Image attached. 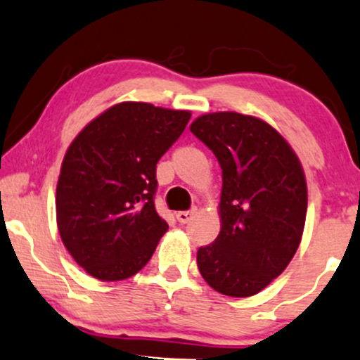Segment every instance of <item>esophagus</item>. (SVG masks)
I'll use <instances>...</instances> for the list:
<instances>
[{
    "mask_svg": "<svg viewBox=\"0 0 360 360\" xmlns=\"http://www.w3.org/2000/svg\"><path fill=\"white\" fill-rule=\"evenodd\" d=\"M196 214H198V210L193 208V210H189V212H177L176 218L179 223H189L194 217H196Z\"/></svg>",
    "mask_w": 360,
    "mask_h": 360,
    "instance_id": "obj_1",
    "label": "esophagus"
}]
</instances>
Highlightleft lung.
<instances>
[{"label":"left lung","instance_id":"left-lung-1","mask_svg":"<svg viewBox=\"0 0 360 360\" xmlns=\"http://www.w3.org/2000/svg\"><path fill=\"white\" fill-rule=\"evenodd\" d=\"M189 128L218 159L223 179L221 229L198 250V269L221 295L254 296L300 247L308 206L303 167L286 139L250 115L206 113Z\"/></svg>","mask_w":360,"mask_h":360}]
</instances>
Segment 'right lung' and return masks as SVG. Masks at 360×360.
<instances>
[{
    "label": "right lung",
    "instance_id": "add662e5",
    "mask_svg": "<svg viewBox=\"0 0 360 360\" xmlns=\"http://www.w3.org/2000/svg\"><path fill=\"white\" fill-rule=\"evenodd\" d=\"M191 113L123 101L72 140L57 181L62 243L93 278L122 281L150 260L166 220L155 212V167Z\"/></svg>",
    "mask_w": 360,
    "mask_h": 360
}]
</instances>
